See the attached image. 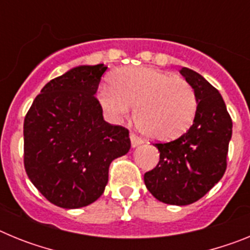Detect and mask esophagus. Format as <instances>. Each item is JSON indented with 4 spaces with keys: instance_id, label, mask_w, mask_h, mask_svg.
Instances as JSON below:
<instances>
[{
    "instance_id": "obj_1",
    "label": "esophagus",
    "mask_w": 250,
    "mask_h": 250,
    "mask_svg": "<svg viewBox=\"0 0 250 250\" xmlns=\"http://www.w3.org/2000/svg\"><path fill=\"white\" fill-rule=\"evenodd\" d=\"M130 141H131V146L132 147L139 146L140 144H143V140H141L139 136H136L134 132H130Z\"/></svg>"
}]
</instances>
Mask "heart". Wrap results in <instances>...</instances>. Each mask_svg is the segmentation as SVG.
Here are the masks:
<instances>
[{
  "label": "heart",
  "mask_w": 250,
  "mask_h": 250,
  "mask_svg": "<svg viewBox=\"0 0 250 250\" xmlns=\"http://www.w3.org/2000/svg\"><path fill=\"white\" fill-rule=\"evenodd\" d=\"M98 99L114 123L130 116L136 106L140 126L159 141L173 140L187 132L198 107L189 83L147 66L120 68L112 77V85L101 86Z\"/></svg>",
  "instance_id": "1"
}]
</instances>
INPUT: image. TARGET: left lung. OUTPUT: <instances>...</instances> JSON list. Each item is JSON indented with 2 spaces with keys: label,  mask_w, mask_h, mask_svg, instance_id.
<instances>
[{
  "label": "left lung",
  "mask_w": 250,
  "mask_h": 250,
  "mask_svg": "<svg viewBox=\"0 0 250 250\" xmlns=\"http://www.w3.org/2000/svg\"><path fill=\"white\" fill-rule=\"evenodd\" d=\"M180 74L195 92V119L176 140L154 144L160 160L144 175L147 190L170 205L199 200L223 178L233 127L219 91L190 68L183 67Z\"/></svg>",
  "instance_id": "obj_1"
}]
</instances>
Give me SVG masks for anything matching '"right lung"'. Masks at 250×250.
Segmentation results:
<instances>
[{
	"instance_id": "obj_1",
	"label": "right lung",
	"mask_w": 250,
	"mask_h": 250,
	"mask_svg": "<svg viewBox=\"0 0 250 250\" xmlns=\"http://www.w3.org/2000/svg\"><path fill=\"white\" fill-rule=\"evenodd\" d=\"M104 63L68 70L43 86L23 123V164L52 204L77 209L103 195L109 167L129 151V130L106 123L95 98Z\"/></svg>"
}]
</instances>
